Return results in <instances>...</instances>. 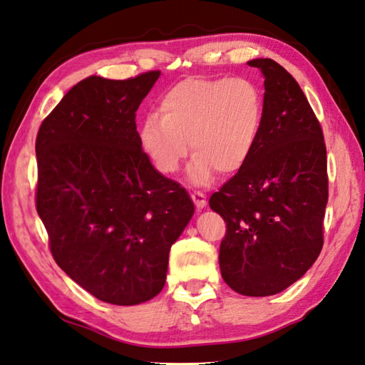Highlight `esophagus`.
Wrapping results in <instances>:
<instances>
[{
  "instance_id": "1",
  "label": "esophagus",
  "mask_w": 365,
  "mask_h": 365,
  "mask_svg": "<svg viewBox=\"0 0 365 365\" xmlns=\"http://www.w3.org/2000/svg\"><path fill=\"white\" fill-rule=\"evenodd\" d=\"M191 200H193V202H195L197 209H202L205 202H207V201H205V195L201 193V191H193V193H191Z\"/></svg>"
}]
</instances>
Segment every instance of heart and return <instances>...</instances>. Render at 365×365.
I'll list each match as a JSON object with an SVG mask.
<instances>
[{
    "label": "heart",
    "instance_id": "obj_1",
    "mask_svg": "<svg viewBox=\"0 0 365 365\" xmlns=\"http://www.w3.org/2000/svg\"><path fill=\"white\" fill-rule=\"evenodd\" d=\"M264 101L249 78H187L164 92L160 115H148L140 143L155 168L175 174L188 155L190 180L209 183L220 174L241 170L260 138Z\"/></svg>",
    "mask_w": 365,
    "mask_h": 365
}]
</instances>
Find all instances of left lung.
Returning a JSON list of instances; mask_svg holds the SVG:
<instances>
[{
    "label": "left lung",
    "instance_id": "8db88e82",
    "mask_svg": "<svg viewBox=\"0 0 365 365\" xmlns=\"http://www.w3.org/2000/svg\"><path fill=\"white\" fill-rule=\"evenodd\" d=\"M247 63L264 76L260 138L209 205L227 223L218 255L225 282L241 295L268 297L300 279L321 254L327 151L294 76L271 58Z\"/></svg>",
    "mask_w": 365,
    "mask_h": 365
}]
</instances>
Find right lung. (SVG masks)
<instances>
[{"label":"right lung","mask_w":365,"mask_h":365,"mask_svg":"<svg viewBox=\"0 0 365 365\" xmlns=\"http://www.w3.org/2000/svg\"><path fill=\"white\" fill-rule=\"evenodd\" d=\"M161 71L89 76L36 135V210L56 263L102 302L138 304L161 292L170 246L193 217L183 187L142 150L135 111Z\"/></svg>","instance_id":"add662e5"}]
</instances>
